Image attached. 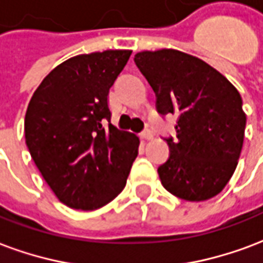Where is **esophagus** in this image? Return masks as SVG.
Returning a JSON list of instances; mask_svg holds the SVG:
<instances>
[{"label":"esophagus","mask_w":263,"mask_h":263,"mask_svg":"<svg viewBox=\"0 0 263 263\" xmlns=\"http://www.w3.org/2000/svg\"><path fill=\"white\" fill-rule=\"evenodd\" d=\"M141 139L144 140H151L153 139V132L150 129H145L143 133H141Z\"/></svg>","instance_id":"esophagus-1"}]
</instances>
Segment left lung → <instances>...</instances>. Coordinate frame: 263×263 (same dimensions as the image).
Instances as JSON below:
<instances>
[{"instance_id":"8db88e82","label":"left lung","mask_w":263,"mask_h":263,"mask_svg":"<svg viewBox=\"0 0 263 263\" xmlns=\"http://www.w3.org/2000/svg\"><path fill=\"white\" fill-rule=\"evenodd\" d=\"M134 63L147 78L162 116L178 113L170 158L158 166L174 196L202 202L221 192L244 143L247 116L237 88L208 63L174 49L140 51Z\"/></svg>"}]
</instances>
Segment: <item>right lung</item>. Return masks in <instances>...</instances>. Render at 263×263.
<instances>
[{"label": "right lung", "mask_w": 263, "mask_h": 263, "mask_svg": "<svg viewBox=\"0 0 263 263\" xmlns=\"http://www.w3.org/2000/svg\"><path fill=\"white\" fill-rule=\"evenodd\" d=\"M130 54L71 57L50 71L28 105L26 145L57 199L71 209L89 212L112 202L139 154V137L110 123L108 105Z\"/></svg>", "instance_id": "right-lung-1"}]
</instances>
